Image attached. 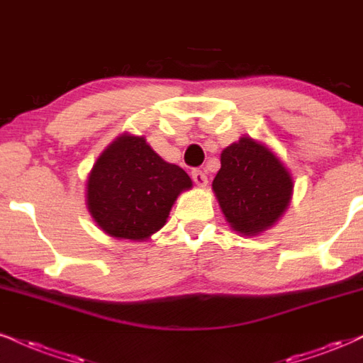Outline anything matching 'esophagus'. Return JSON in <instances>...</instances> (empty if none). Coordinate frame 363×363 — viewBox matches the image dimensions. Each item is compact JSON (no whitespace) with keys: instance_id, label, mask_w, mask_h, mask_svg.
I'll return each instance as SVG.
<instances>
[{"instance_id":"34e87169","label":"esophagus","mask_w":363,"mask_h":363,"mask_svg":"<svg viewBox=\"0 0 363 363\" xmlns=\"http://www.w3.org/2000/svg\"><path fill=\"white\" fill-rule=\"evenodd\" d=\"M191 176H193V181H194L196 184H198L199 187H203V186L208 184V177H206V174L203 172V170L194 169L193 172H191Z\"/></svg>"}]
</instances>
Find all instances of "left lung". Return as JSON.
Wrapping results in <instances>:
<instances>
[{
  "mask_svg": "<svg viewBox=\"0 0 363 363\" xmlns=\"http://www.w3.org/2000/svg\"><path fill=\"white\" fill-rule=\"evenodd\" d=\"M213 191L231 228L250 237L272 226L286 211L292 179L267 147L243 137L221 154Z\"/></svg>",
  "mask_w": 363,
  "mask_h": 363,
  "instance_id": "8db88e82",
  "label": "left lung"
}]
</instances>
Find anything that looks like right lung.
I'll return each instance as SVG.
<instances>
[{"mask_svg":"<svg viewBox=\"0 0 363 363\" xmlns=\"http://www.w3.org/2000/svg\"><path fill=\"white\" fill-rule=\"evenodd\" d=\"M191 186L184 170L165 162L145 138L121 135L91 170L87 208L110 237L145 240L162 228L174 201Z\"/></svg>","mask_w":363,"mask_h":363,"instance_id":"1","label":"right lung"}]
</instances>
